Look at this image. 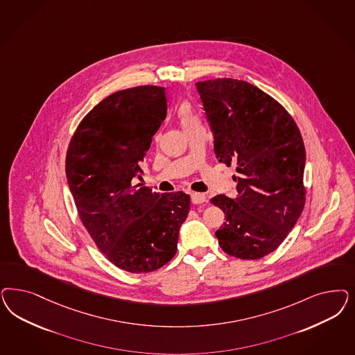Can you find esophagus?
I'll list each match as a JSON object with an SVG mask.
<instances>
[{
	"label": "esophagus",
	"instance_id": "esophagus-1",
	"mask_svg": "<svg viewBox=\"0 0 355 355\" xmlns=\"http://www.w3.org/2000/svg\"><path fill=\"white\" fill-rule=\"evenodd\" d=\"M191 200H192V202L195 204V205H198V204H202V202H205L206 196L204 193H192L191 195Z\"/></svg>",
	"mask_w": 355,
	"mask_h": 355
}]
</instances>
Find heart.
Returning <instances> with one entry per match:
<instances>
[{
  "label": "heart",
  "mask_w": 355,
  "mask_h": 355,
  "mask_svg": "<svg viewBox=\"0 0 355 355\" xmlns=\"http://www.w3.org/2000/svg\"><path fill=\"white\" fill-rule=\"evenodd\" d=\"M176 114L180 120V124L185 129H188L189 126L195 125L197 123H201L200 117L196 114L193 107L188 102H182L176 107Z\"/></svg>",
  "instance_id": "1"
}]
</instances>
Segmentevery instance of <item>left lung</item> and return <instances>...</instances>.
Returning a JSON list of instances; mask_svg holds the SVG:
<instances>
[{
	"mask_svg": "<svg viewBox=\"0 0 355 355\" xmlns=\"http://www.w3.org/2000/svg\"><path fill=\"white\" fill-rule=\"evenodd\" d=\"M214 135L217 159L235 164L238 195L210 201L223 210L219 245L231 256L257 260L275 251L300 217L306 191V149L286 110L245 80L196 83Z\"/></svg>",
	"mask_w": 355,
	"mask_h": 355,
	"instance_id": "8db88e82",
	"label": "left lung"
}]
</instances>
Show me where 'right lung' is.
Returning a JSON list of instances; mask_svg holds the SVG:
<instances>
[{
	"label": "right lung",
	"instance_id": "add662e5",
	"mask_svg": "<svg viewBox=\"0 0 355 355\" xmlns=\"http://www.w3.org/2000/svg\"><path fill=\"white\" fill-rule=\"evenodd\" d=\"M166 116L163 87L114 92L83 117L67 153V180L83 226L104 256L130 273H149L171 260L189 213V195L160 196L135 185Z\"/></svg>",
	"mask_w": 355,
	"mask_h": 355
}]
</instances>
